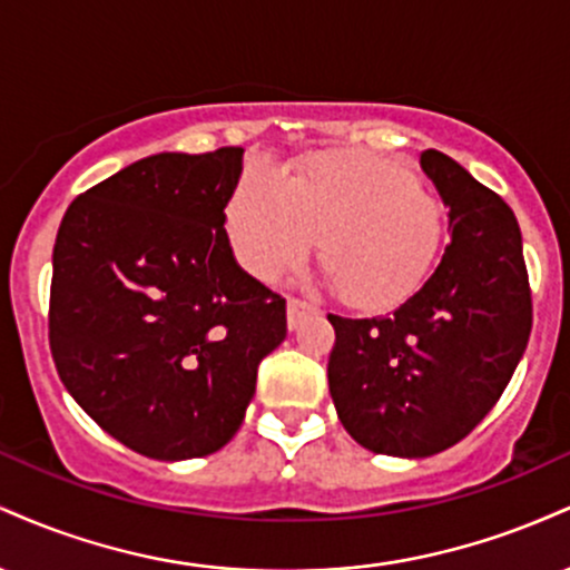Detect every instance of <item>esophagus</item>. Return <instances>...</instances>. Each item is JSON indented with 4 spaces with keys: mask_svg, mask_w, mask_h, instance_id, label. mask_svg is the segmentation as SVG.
<instances>
[{
    "mask_svg": "<svg viewBox=\"0 0 570 570\" xmlns=\"http://www.w3.org/2000/svg\"><path fill=\"white\" fill-rule=\"evenodd\" d=\"M313 311H316V307H313L311 303L292 297L289 303H286V318H289V330H297L299 322H303L307 313H313Z\"/></svg>",
    "mask_w": 570,
    "mask_h": 570,
    "instance_id": "esophagus-1",
    "label": "esophagus"
}]
</instances>
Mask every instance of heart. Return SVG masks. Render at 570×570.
Listing matches in <instances>:
<instances>
[{
  "label": "heart",
  "mask_w": 570,
  "mask_h": 570,
  "mask_svg": "<svg viewBox=\"0 0 570 570\" xmlns=\"http://www.w3.org/2000/svg\"><path fill=\"white\" fill-rule=\"evenodd\" d=\"M235 257L271 281L303 265L322 238L330 281L353 305L410 297L442 248V208L402 163L381 155H324L286 185L246 171L227 203Z\"/></svg>",
  "instance_id": "obj_1"
}]
</instances>
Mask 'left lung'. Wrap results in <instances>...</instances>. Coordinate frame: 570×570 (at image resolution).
Returning a JSON list of instances; mask_svg holds the SVG:
<instances>
[{"mask_svg": "<svg viewBox=\"0 0 570 570\" xmlns=\"http://www.w3.org/2000/svg\"><path fill=\"white\" fill-rule=\"evenodd\" d=\"M423 174L448 214L434 273L394 313L330 316V394L372 453L429 458L493 410L531 337L522 235L512 208L453 158L426 149Z\"/></svg>", "mask_w": 570, "mask_h": 570, "instance_id": "left-lung-1", "label": "left lung"}]
</instances>
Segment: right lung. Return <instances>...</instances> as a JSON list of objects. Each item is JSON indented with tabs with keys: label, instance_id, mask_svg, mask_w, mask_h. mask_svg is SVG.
I'll use <instances>...</instances> for the list:
<instances>
[{
	"label": "right lung",
	"instance_id": "obj_1",
	"mask_svg": "<svg viewBox=\"0 0 570 570\" xmlns=\"http://www.w3.org/2000/svg\"><path fill=\"white\" fill-rule=\"evenodd\" d=\"M240 171V147L149 155L82 193L58 227L56 370L98 426L147 458L225 448L259 362L286 337V299L227 240Z\"/></svg>",
	"mask_w": 570,
	"mask_h": 570
}]
</instances>
